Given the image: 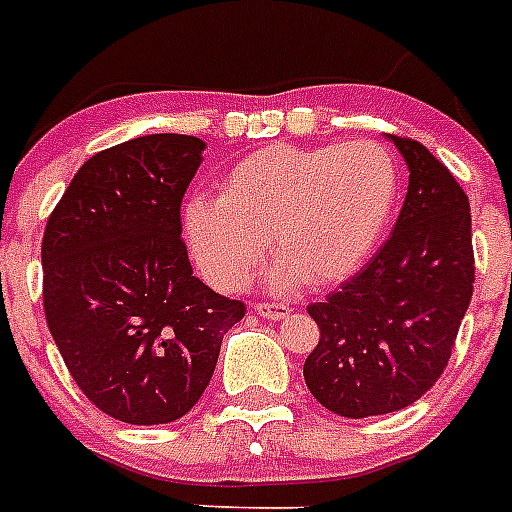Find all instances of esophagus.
<instances>
[{
	"mask_svg": "<svg viewBox=\"0 0 512 512\" xmlns=\"http://www.w3.org/2000/svg\"><path fill=\"white\" fill-rule=\"evenodd\" d=\"M253 312L259 314V317H267V320H285L290 314V309L285 304H256L253 306Z\"/></svg>",
	"mask_w": 512,
	"mask_h": 512,
	"instance_id": "esophagus-1",
	"label": "esophagus"
}]
</instances>
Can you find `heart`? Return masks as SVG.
Returning a JSON list of instances; mask_svg holds the SVG:
<instances>
[{"mask_svg": "<svg viewBox=\"0 0 512 512\" xmlns=\"http://www.w3.org/2000/svg\"><path fill=\"white\" fill-rule=\"evenodd\" d=\"M399 198V166L370 140L346 145H272L245 155L219 182V198H195L182 224L208 282L240 288L275 253L269 285L349 280L388 230Z\"/></svg>", "mask_w": 512, "mask_h": 512, "instance_id": "heart-1", "label": "heart"}]
</instances>
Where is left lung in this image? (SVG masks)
Segmentation results:
<instances>
[{"label": "left lung", "mask_w": 512, "mask_h": 512, "mask_svg": "<svg viewBox=\"0 0 512 512\" xmlns=\"http://www.w3.org/2000/svg\"><path fill=\"white\" fill-rule=\"evenodd\" d=\"M410 169L394 232L309 314L320 343L304 380L325 410L370 418L410 407L441 378L473 296L470 203L428 147L388 137Z\"/></svg>", "instance_id": "left-lung-1"}]
</instances>
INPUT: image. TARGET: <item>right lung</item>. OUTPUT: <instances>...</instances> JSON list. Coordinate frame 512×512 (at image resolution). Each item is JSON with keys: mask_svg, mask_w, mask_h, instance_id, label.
<instances>
[{"mask_svg": "<svg viewBox=\"0 0 512 512\" xmlns=\"http://www.w3.org/2000/svg\"><path fill=\"white\" fill-rule=\"evenodd\" d=\"M203 150L198 137L147 134L92 155L44 230L49 333L84 396L121 423L187 415L245 314L192 275L182 243Z\"/></svg>", "mask_w": 512, "mask_h": 512, "instance_id": "add662e5", "label": "right lung"}]
</instances>
